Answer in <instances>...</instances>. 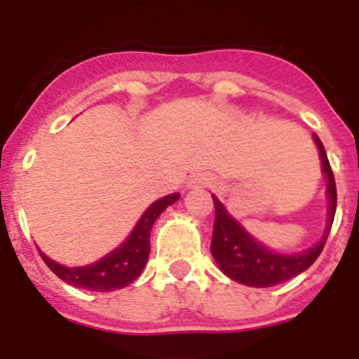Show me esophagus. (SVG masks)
Returning <instances> with one entry per match:
<instances>
[{"instance_id": "obj_1", "label": "esophagus", "mask_w": 359, "mask_h": 359, "mask_svg": "<svg viewBox=\"0 0 359 359\" xmlns=\"http://www.w3.org/2000/svg\"><path fill=\"white\" fill-rule=\"evenodd\" d=\"M188 184L190 188H208V186H212V177L207 173H197L191 177Z\"/></svg>"}]
</instances>
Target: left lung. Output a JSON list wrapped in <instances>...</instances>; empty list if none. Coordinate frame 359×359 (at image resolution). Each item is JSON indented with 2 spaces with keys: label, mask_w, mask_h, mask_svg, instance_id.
<instances>
[{
  "label": "left lung",
  "mask_w": 359,
  "mask_h": 359,
  "mask_svg": "<svg viewBox=\"0 0 359 359\" xmlns=\"http://www.w3.org/2000/svg\"><path fill=\"white\" fill-rule=\"evenodd\" d=\"M317 141L318 151H320V160H323L324 175L328 177V199H330V216H328V227L324 231V236L320 238L317 245H313L307 251L300 255H283V253H273L262 244H259L255 238H251L245 233L240 224L231 218L224 205L214 199V210H216V219H214L212 229V251L214 261L218 262L222 272L229 276L242 285H250V287H272L279 285L283 281H289L298 273L311 266L313 262L317 261L320 255L326 238L330 235L332 224H334L335 207H337V190H335V179L332 165L328 162L326 151H324L323 141Z\"/></svg>",
  "instance_id": "1"
}]
</instances>
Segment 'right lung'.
Instances as JSON below:
<instances>
[{"label":"right lung","instance_id":"1","mask_svg":"<svg viewBox=\"0 0 359 359\" xmlns=\"http://www.w3.org/2000/svg\"><path fill=\"white\" fill-rule=\"evenodd\" d=\"M179 197V194H171V196H165L152 203L151 207L145 210V214L141 216V219L135 225V229L132 231V235L126 238V242L115 251H111L109 255L95 262V264L67 268L53 262L52 259H48L44 253H41L42 261L46 262L48 268L59 279H63L65 283L78 287V289L97 290V292L123 289L140 276L143 266L147 264V259H149V253H151L152 224Z\"/></svg>","mask_w":359,"mask_h":359}]
</instances>
